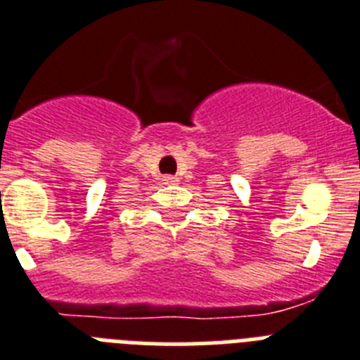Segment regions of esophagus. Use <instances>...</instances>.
Wrapping results in <instances>:
<instances>
[{"mask_svg": "<svg viewBox=\"0 0 360 360\" xmlns=\"http://www.w3.org/2000/svg\"><path fill=\"white\" fill-rule=\"evenodd\" d=\"M162 183H165V184H177V183H179V177L165 176V177H162Z\"/></svg>", "mask_w": 360, "mask_h": 360, "instance_id": "obj_1", "label": "esophagus"}]
</instances>
